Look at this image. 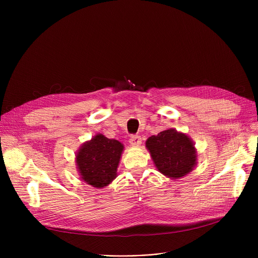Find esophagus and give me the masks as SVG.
<instances>
[{"instance_id": "1", "label": "esophagus", "mask_w": 258, "mask_h": 258, "mask_svg": "<svg viewBox=\"0 0 258 258\" xmlns=\"http://www.w3.org/2000/svg\"><path fill=\"white\" fill-rule=\"evenodd\" d=\"M130 143L133 146H139L142 143V139H141L139 135H132L131 138H130Z\"/></svg>"}]
</instances>
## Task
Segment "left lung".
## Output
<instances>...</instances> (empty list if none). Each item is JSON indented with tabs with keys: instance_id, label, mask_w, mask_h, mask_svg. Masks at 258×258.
Returning a JSON list of instances; mask_svg holds the SVG:
<instances>
[{
	"instance_id": "obj_1",
	"label": "left lung",
	"mask_w": 258,
	"mask_h": 258,
	"mask_svg": "<svg viewBox=\"0 0 258 258\" xmlns=\"http://www.w3.org/2000/svg\"><path fill=\"white\" fill-rule=\"evenodd\" d=\"M158 170L172 179H179L190 172L197 163L192 141L185 134L166 130L146 141Z\"/></svg>"
}]
</instances>
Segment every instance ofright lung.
Segmentation results:
<instances>
[{"label":"right lung","mask_w":258,"mask_h":258,"mask_svg":"<svg viewBox=\"0 0 258 258\" xmlns=\"http://www.w3.org/2000/svg\"><path fill=\"white\" fill-rule=\"evenodd\" d=\"M123 145L98 134L81 146L76 163L81 179L88 184L101 188L110 184L117 175V167Z\"/></svg>","instance_id":"obj_1"}]
</instances>
